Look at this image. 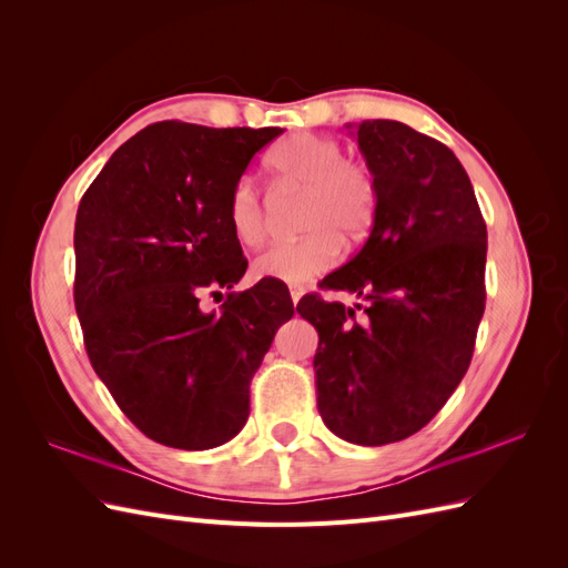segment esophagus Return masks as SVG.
Instances as JSON below:
<instances>
[{
    "label": "esophagus",
    "instance_id": "34e87169",
    "mask_svg": "<svg viewBox=\"0 0 568 568\" xmlns=\"http://www.w3.org/2000/svg\"><path fill=\"white\" fill-rule=\"evenodd\" d=\"M305 294V291L303 288H291V301H294V305L301 301V296Z\"/></svg>",
    "mask_w": 568,
    "mask_h": 568
}]
</instances>
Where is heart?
Returning <instances> with one entry per match:
<instances>
[{"label": "heart", "instance_id": "b5f03b06", "mask_svg": "<svg viewBox=\"0 0 568 568\" xmlns=\"http://www.w3.org/2000/svg\"><path fill=\"white\" fill-rule=\"evenodd\" d=\"M265 165L277 182L303 186L298 225L305 234L267 246L251 272L255 280L301 286L336 263L341 244L353 248L365 242L376 215V182L365 163L346 159L338 140L313 132L288 134ZM225 220L236 244L253 248L263 242L265 211L248 180L232 186Z\"/></svg>", "mask_w": 568, "mask_h": 568}]
</instances>
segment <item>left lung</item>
<instances>
[{
  "instance_id": "left-lung-1",
  "label": "left lung",
  "mask_w": 568,
  "mask_h": 568,
  "mask_svg": "<svg viewBox=\"0 0 568 568\" xmlns=\"http://www.w3.org/2000/svg\"><path fill=\"white\" fill-rule=\"evenodd\" d=\"M355 134L376 182V215L365 246L322 286L357 294L365 315L317 296L296 311L320 334L313 365L326 428L386 445L432 422L469 369L488 232L448 146L398 120H363Z\"/></svg>"
}]
</instances>
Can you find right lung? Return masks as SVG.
Segmentation results:
<instances>
[{
    "label": "right lung",
    "instance_id": "1",
    "mask_svg": "<svg viewBox=\"0 0 568 568\" xmlns=\"http://www.w3.org/2000/svg\"><path fill=\"white\" fill-rule=\"evenodd\" d=\"M282 132L153 123L80 201L73 296L84 348L125 417L168 448L211 450L242 432L253 374L294 315L277 282L227 294L220 315L199 305L244 277L225 205Z\"/></svg>",
    "mask_w": 568,
    "mask_h": 568
}]
</instances>
